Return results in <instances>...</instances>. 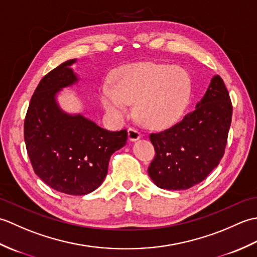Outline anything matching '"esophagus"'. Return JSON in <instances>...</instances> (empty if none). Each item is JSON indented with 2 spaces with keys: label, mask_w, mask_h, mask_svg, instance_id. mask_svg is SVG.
<instances>
[{
  "label": "esophagus",
  "mask_w": 257,
  "mask_h": 257,
  "mask_svg": "<svg viewBox=\"0 0 257 257\" xmlns=\"http://www.w3.org/2000/svg\"><path fill=\"white\" fill-rule=\"evenodd\" d=\"M140 138H141V134L138 132L137 129H135V128L128 129V139L130 141H136Z\"/></svg>",
  "instance_id": "1"
}]
</instances>
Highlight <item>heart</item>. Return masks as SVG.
<instances>
[{
	"label": "heart",
	"mask_w": 257,
	"mask_h": 257,
	"mask_svg": "<svg viewBox=\"0 0 257 257\" xmlns=\"http://www.w3.org/2000/svg\"><path fill=\"white\" fill-rule=\"evenodd\" d=\"M190 80L180 69L156 63H136L116 70L113 86L101 87V103L116 119L136 103V112L146 125L166 128L181 116L189 99Z\"/></svg>",
	"instance_id": "1"
}]
</instances>
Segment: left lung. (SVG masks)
Instances as JSON below:
<instances>
[{
  "label": "left lung",
  "instance_id": "8db88e82",
  "mask_svg": "<svg viewBox=\"0 0 257 257\" xmlns=\"http://www.w3.org/2000/svg\"><path fill=\"white\" fill-rule=\"evenodd\" d=\"M231 120L230 95L215 75L192 112L165 132L150 135L156 157L148 174L157 187L187 190L203 181L224 155Z\"/></svg>",
  "mask_w": 257,
  "mask_h": 257
}]
</instances>
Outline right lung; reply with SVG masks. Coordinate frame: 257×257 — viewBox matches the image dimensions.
<instances>
[{
    "label": "right lung",
    "instance_id": "obj_1",
    "mask_svg": "<svg viewBox=\"0 0 257 257\" xmlns=\"http://www.w3.org/2000/svg\"><path fill=\"white\" fill-rule=\"evenodd\" d=\"M65 62L45 75L31 98L24 140L34 172L58 192L85 195L100 187L114 151L127 144V130L108 132L83 114L62 110L57 94L78 81Z\"/></svg>",
    "mask_w": 257,
    "mask_h": 257
}]
</instances>
